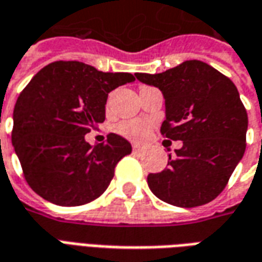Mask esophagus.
I'll use <instances>...</instances> for the list:
<instances>
[{"label":"esophagus","mask_w":262,"mask_h":262,"mask_svg":"<svg viewBox=\"0 0 262 262\" xmlns=\"http://www.w3.org/2000/svg\"><path fill=\"white\" fill-rule=\"evenodd\" d=\"M143 151L142 146H137V144H133V153H140Z\"/></svg>","instance_id":"1"}]
</instances>
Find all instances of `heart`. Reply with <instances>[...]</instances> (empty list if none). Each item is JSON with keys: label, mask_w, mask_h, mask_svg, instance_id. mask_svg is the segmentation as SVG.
Masks as SVG:
<instances>
[{"label": "heart", "mask_w": 262, "mask_h": 262, "mask_svg": "<svg viewBox=\"0 0 262 262\" xmlns=\"http://www.w3.org/2000/svg\"><path fill=\"white\" fill-rule=\"evenodd\" d=\"M116 130L122 136L139 142V140H143L147 137L148 132H150V123L147 120L143 119L125 120V122H120L119 125L116 126Z\"/></svg>", "instance_id": "1"}]
</instances>
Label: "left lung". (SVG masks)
Listing matches in <instances>:
<instances>
[{
	"mask_svg": "<svg viewBox=\"0 0 262 262\" xmlns=\"http://www.w3.org/2000/svg\"><path fill=\"white\" fill-rule=\"evenodd\" d=\"M136 78L163 92L161 135L182 142L165 170L148 174L151 192L180 208L213 201L246 151L248 118L236 85L199 60L160 74L137 73Z\"/></svg>",
	"mask_w": 262,
	"mask_h": 262,
	"instance_id": "obj_1",
	"label": "left lung"
}]
</instances>
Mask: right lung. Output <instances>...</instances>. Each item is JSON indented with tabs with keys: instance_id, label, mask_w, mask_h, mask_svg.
<instances>
[{
	"instance_id": "add662e5",
	"label": "right lung",
	"mask_w": 262,
	"mask_h": 262,
	"mask_svg": "<svg viewBox=\"0 0 262 262\" xmlns=\"http://www.w3.org/2000/svg\"><path fill=\"white\" fill-rule=\"evenodd\" d=\"M136 80L81 61L43 67L14 108L12 144L29 187L49 202L78 206L101 196L130 143L109 133L92 147L85 135L105 120L108 94Z\"/></svg>"
}]
</instances>
